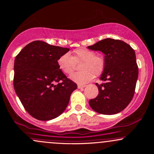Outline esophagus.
Masks as SVG:
<instances>
[{
    "mask_svg": "<svg viewBox=\"0 0 154 154\" xmlns=\"http://www.w3.org/2000/svg\"><path fill=\"white\" fill-rule=\"evenodd\" d=\"M84 87H85L84 85H80V84H79V85H78V88L79 89H82V88H84Z\"/></svg>",
    "mask_w": 154,
    "mask_h": 154,
    "instance_id": "obj_1",
    "label": "esophagus"
}]
</instances>
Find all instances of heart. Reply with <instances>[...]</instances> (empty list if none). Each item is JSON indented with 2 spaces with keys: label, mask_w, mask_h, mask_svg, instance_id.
I'll use <instances>...</instances> for the list:
<instances>
[{
  "label": "heart",
  "mask_w": 154,
  "mask_h": 154,
  "mask_svg": "<svg viewBox=\"0 0 154 154\" xmlns=\"http://www.w3.org/2000/svg\"><path fill=\"white\" fill-rule=\"evenodd\" d=\"M81 71L71 75V79L78 84H86L94 76L97 77L103 72L105 59L103 56L95 54V51L84 47L75 49L70 56L68 53L62 54L57 59L59 70L66 75H71L75 69V63H80Z\"/></svg>",
  "instance_id": "1"
}]
</instances>
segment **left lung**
I'll list each match as a JSON object with an SVG mask.
<instances>
[{"mask_svg": "<svg viewBox=\"0 0 154 154\" xmlns=\"http://www.w3.org/2000/svg\"><path fill=\"white\" fill-rule=\"evenodd\" d=\"M105 54V67L98 84V95L89 101L91 108L103 115H115L123 111L133 98L138 78L134 50L119 39H104L88 46Z\"/></svg>", "mask_w": 154, "mask_h": 154, "instance_id": "left-lung-1", "label": "left lung"}]
</instances>
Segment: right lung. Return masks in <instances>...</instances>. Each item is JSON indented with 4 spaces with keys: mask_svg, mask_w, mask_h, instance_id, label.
<instances>
[{
    "mask_svg": "<svg viewBox=\"0 0 154 154\" xmlns=\"http://www.w3.org/2000/svg\"><path fill=\"white\" fill-rule=\"evenodd\" d=\"M70 49L34 41L14 59V90L25 109L39 120L62 114L77 84L59 70L57 59Z\"/></svg>",
    "mask_w": 154,
    "mask_h": 154,
    "instance_id": "add662e5",
    "label": "right lung"
}]
</instances>
